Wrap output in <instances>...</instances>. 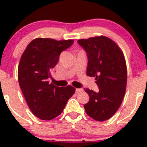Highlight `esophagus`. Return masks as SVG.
Instances as JSON below:
<instances>
[{"label":"esophagus","instance_id":"34e87169","mask_svg":"<svg viewBox=\"0 0 147 147\" xmlns=\"http://www.w3.org/2000/svg\"><path fill=\"white\" fill-rule=\"evenodd\" d=\"M83 91V89H81V88H76V92H81Z\"/></svg>","mask_w":147,"mask_h":147}]
</instances>
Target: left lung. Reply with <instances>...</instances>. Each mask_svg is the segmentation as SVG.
<instances>
[{"mask_svg":"<svg viewBox=\"0 0 147 147\" xmlns=\"http://www.w3.org/2000/svg\"><path fill=\"white\" fill-rule=\"evenodd\" d=\"M88 58L86 75L95 77L96 92L84 89L89 100L84 105L86 114L97 121L111 118L123 100L127 68L123 53L116 43L105 36L78 40Z\"/></svg>","mask_w":147,"mask_h":147,"instance_id":"left-lung-1","label":"left lung"}]
</instances>
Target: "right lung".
<instances>
[{
	"label": "right lung",
	"instance_id": "right-lung-1",
	"mask_svg": "<svg viewBox=\"0 0 147 147\" xmlns=\"http://www.w3.org/2000/svg\"><path fill=\"white\" fill-rule=\"evenodd\" d=\"M73 43V40L34 39L21 57L18 68L19 86L29 109L40 119L49 121L58 116L75 93L72 86L59 87L48 82L61 52Z\"/></svg>",
	"mask_w": 147,
	"mask_h": 147
}]
</instances>
